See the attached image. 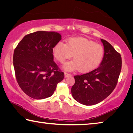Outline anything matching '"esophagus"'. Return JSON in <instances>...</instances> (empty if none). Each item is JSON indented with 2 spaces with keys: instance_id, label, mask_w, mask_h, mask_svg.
<instances>
[{
  "instance_id": "34e87169",
  "label": "esophagus",
  "mask_w": 133,
  "mask_h": 133,
  "mask_svg": "<svg viewBox=\"0 0 133 133\" xmlns=\"http://www.w3.org/2000/svg\"><path fill=\"white\" fill-rule=\"evenodd\" d=\"M71 75H70V74H69V73H66V72H65L64 73V77H69V76H71Z\"/></svg>"
}]
</instances>
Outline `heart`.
I'll list each match as a JSON object with an SVG mask.
<instances>
[{"label":"heart","instance_id":"b5f03b06","mask_svg":"<svg viewBox=\"0 0 133 133\" xmlns=\"http://www.w3.org/2000/svg\"><path fill=\"white\" fill-rule=\"evenodd\" d=\"M105 50L102 45L83 37L71 38L67 44L60 42L53 48V55L61 63L73 55L74 61L64 65L66 70L79 69L81 72H88L97 67L104 57Z\"/></svg>","mask_w":133,"mask_h":133}]
</instances>
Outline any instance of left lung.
<instances>
[{"label":"left lung","instance_id":"8db88e82","mask_svg":"<svg viewBox=\"0 0 133 133\" xmlns=\"http://www.w3.org/2000/svg\"><path fill=\"white\" fill-rule=\"evenodd\" d=\"M101 40L105 55L100 65L89 73L75 76L71 87L73 98L84 105L96 104L107 97L115 89L121 72L120 54L106 40Z\"/></svg>","mask_w":133,"mask_h":133}]
</instances>
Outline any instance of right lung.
<instances>
[{
    "mask_svg": "<svg viewBox=\"0 0 133 133\" xmlns=\"http://www.w3.org/2000/svg\"><path fill=\"white\" fill-rule=\"evenodd\" d=\"M62 39L56 31H38L27 35L13 53V66L18 84L35 99L52 96L64 73L53 60V48Z\"/></svg>",
    "mask_w": 133,
    "mask_h": 133,
    "instance_id": "1",
    "label": "right lung"
}]
</instances>
